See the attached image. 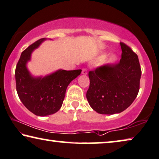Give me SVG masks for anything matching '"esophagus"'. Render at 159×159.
Wrapping results in <instances>:
<instances>
[{"instance_id":"1","label":"esophagus","mask_w":159,"mask_h":159,"mask_svg":"<svg viewBox=\"0 0 159 159\" xmlns=\"http://www.w3.org/2000/svg\"><path fill=\"white\" fill-rule=\"evenodd\" d=\"M81 73L83 75H86L88 73V70H87V68H83Z\"/></svg>"}]
</instances>
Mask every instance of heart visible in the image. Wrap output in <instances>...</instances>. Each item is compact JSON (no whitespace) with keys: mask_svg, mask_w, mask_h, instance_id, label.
I'll return each mask as SVG.
<instances>
[{"mask_svg":"<svg viewBox=\"0 0 159 159\" xmlns=\"http://www.w3.org/2000/svg\"><path fill=\"white\" fill-rule=\"evenodd\" d=\"M105 57H106V55H102V56L100 57V58H99L100 61H103V60L105 59ZM115 60H116V57L115 56H111L110 57H109L108 62H114L115 61Z\"/></svg>","mask_w":159,"mask_h":159,"instance_id":"heart-1","label":"heart"}]
</instances>
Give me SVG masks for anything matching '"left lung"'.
<instances>
[{
  "label": "left lung",
  "instance_id": "left-lung-1",
  "mask_svg": "<svg viewBox=\"0 0 159 159\" xmlns=\"http://www.w3.org/2000/svg\"><path fill=\"white\" fill-rule=\"evenodd\" d=\"M120 62L97 67L89 72L87 100L93 110L103 115L120 113L137 97L141 77L136 53L123 42Z\"/></svg>",
  "mask_w": 159,
  "mask_h": 159
}]
</instances>
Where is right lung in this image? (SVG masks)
Segmentation results:
<instances>
[{
    "instance_id": "right-lung-1",
    "label": "right lung",
    "mask_w": 159,
    "mask_h": 159,
    "mask_svg": "<svg viewBox=\"0 0 159 159\" xmlns=\"http://www.w3.org/2000/svg\"><path fill=\"white\" fill-rule=\"evenodd\" d=\"M44 38L36 41L22 52L15 70L16 91L20 100L30 111L37 116L52 115L62 104L69 84L81 73V70H59L42 78L30 75L26 64L32 51Z\"/></svg>"
}]
</instances>
